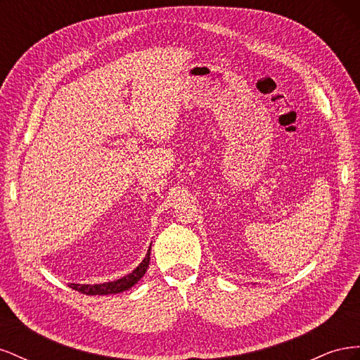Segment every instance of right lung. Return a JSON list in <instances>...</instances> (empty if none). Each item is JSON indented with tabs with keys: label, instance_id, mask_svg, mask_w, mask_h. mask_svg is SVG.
Here are the masks:
<instances>
[{
	"label": "right lung",
	"instance_id": "1",
	"mask_svg": "<svg viewBox=\"0 0 360 360\" xmlns=\"http://www.w3.org/2000/svg\"><path fill=\"white\" fill-rule=\"evenodd\" d=\"M150 263V249L146 255V258L143 259V263H141L132 274L122 278V279H117L114 282H105V284H94V285H81V284H70L69 287L79 291L82 294H86V296H105V294H117V292H122L124 290L132 288L136 282L146 275L147 267Z\"/></svg>",
	"mask_w": 360,
	"mask_h": 360
}]
</instances>
